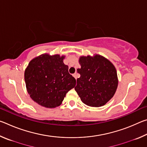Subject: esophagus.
<instances>
[{"mask_svg": "<svg viewBox=\"0 0 147 147\" xmlns=\"http://www.w3.org/2000/svg\"><path fill=\"white\" fill-rule=\"evenodd\" d=\"M73 76L75 78V79H77V74L76 73H74L73 74Z\"/></svg>", "mask_w": 147, "mask_h": 147, "instance_id": "1", "label": "esophagus"}]
</instances>
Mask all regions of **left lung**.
<instances>
[{
  "label": "left lung",
  "instance_id": "obj_1",
  "mask_svg": "<svg viewBox=\"0 0 147 147\" xmlns=\"http://www.w3.org/2000/svg\"><path fill=\"white\" fill-rule=\"evenodd\" d=\"M81 67L77 69L80 77L77 78L74 89L86 105L100 107L105 105L115 94L118 86L117 71L111 62L99 54L82 56Z\"/></svg>",
  "mask_w": 147,
  "mask_h": 147
}]
</instances>
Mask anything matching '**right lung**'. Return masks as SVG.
<instances>
[{
	"mask_svg": "<svg viewBox=\"0 0 147 147\" xmlns=\"http://www.w3.org/2000/svg\"><path fill=\"white\" fill-rule=\"evenodd\" d=\"M65 56L43 54L29 62L24 71L26 88L30 98L47 108L60 106L67 93L76 85L63 63Z\"/></svg>",
	"mask_w": 147,
	"mask_h": 147,
	"instance_id": "obj_1",
	"label": "right lung"
}]
</instances>
